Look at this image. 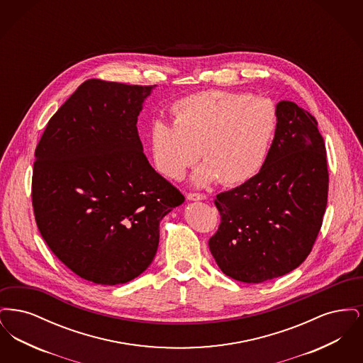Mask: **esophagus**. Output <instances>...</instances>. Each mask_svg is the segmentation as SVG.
Masks as SVG:
<instances>
[{
	"instance_id": "1",
	"label": "esophagus",
	"mask_w": 363,
	"mask_h": 363,
	"mask_svg": "<svg viewBox=\"0 0 363 363\" xmlns=\"http://www.w3.org/2000/svg\"><path fill=\"white\" fill-rule=\"evenodd\" d=\"M188 200H190V201H203V200H206V196L200 194V193H189Z\"/></svg>"
}]
</instances>
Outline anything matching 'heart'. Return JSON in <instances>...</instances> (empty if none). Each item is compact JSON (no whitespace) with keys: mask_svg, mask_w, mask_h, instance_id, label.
<instances>
[{"mask_svg":"<svg viewBox=\"0 0 363 363\" xmlns=\"http://www.w3.org/2000/svg\"><path fill=\"white\" fill-rule=\"evenodd\" d=\"M173 123L156 118L148 143L156 170L179 179L200 156L206 160L191 177L204 186H231L259 173L277 132L275 106L246 94L211 89L193 94L172 106Z\"/></svg>","mask_w":363,"mask_h":363,"instance_id":"heart-1","label":"heart"}]
</instances>
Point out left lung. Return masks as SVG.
<instances>
[{"mask_svg":"<svg viewBox=\"0 0 363 363\" xmlns=\"http://www.w3.org/2000/svg\"><path fill=\"white\" fill-rule=\"evenodd\" d=\"M277 132L259 173L216 196L220 225L209 250L227 277L262 283L309 256L328 199L324 138L306 110L277 104Z\"/></svg>","mask_w":363,"mask_h":363,"instance_id":"obj_1","label":"left lung"}]
</instances>
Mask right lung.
I'll return each mask as SVG.
<instances>
[{
	"label": "right lung",
	"instance_id": "1",
	"mask_svg": "<svg viewBox=\"0 0 363 363\" xmlns=\"http://www.w3.org/2000/svg\"><path fill=\"white\" fill-rule=\"evenodd\" d=\"M155 86L86 80L35 150L38 228L70 271L96 284L141 275L155 257L162 219L185 201L138 138V114Z\"/></svg>",
	"mask_w": 363,
	"mask_h": 363
}]
</instances>
